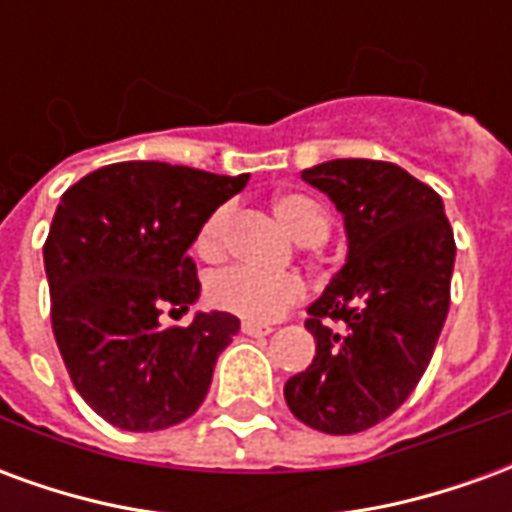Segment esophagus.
I'll return each mask as SVG.
<instances>
[{
  "instance_id": "esophagus-1",
  "label": "esophagus",
  "mask_w": 512,
  "mask_h": 512,
  "mask_svg": "<svg viewBox=\"0 0 512 512\" xmlns=\"http://www.w3.org/2000/svg\"><path fill=\"white\" fill-rule=\"evenodd\" d=\"M241 332L249 334V337H263V334H271V326H268V323L244 321L241 323Z\"/></svg>"
}]
</instances>
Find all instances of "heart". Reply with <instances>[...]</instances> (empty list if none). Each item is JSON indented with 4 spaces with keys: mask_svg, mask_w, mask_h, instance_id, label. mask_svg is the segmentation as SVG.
<instances>
[{
    "mask_svg": "<svg viewBox=\"0 0 512 512\" xmlns=\"http://www.w3.org/2000/svg\"><path fill=\"white\" fill-rule=\"evenodd\" d=\"M274 216L299 244H321L329 235L332 219L321 202L304 191H282L271 202ZM230 222V205H219L197 230L194 249L205 260H216L224 252V235ZM304 296V282L296 274H263L255 268L233 266L216 274L208 285V299L213 307L233 312L252 323L277 321Z\"/></svg>",
    "mask_w": 512,
    "mask_h": 512,
    "instance_id": "b5f03b06",
    "label": "heart"
}]
</instances>
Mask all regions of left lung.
<instances>
[{"mask_svg":"<svg viewBox=\"0 0 512 512\" xmlns=\"http://www.w3.org/2000/svg\"><path fill=\"white\" fill-rule=\"evenodd\" d=\"M301 180L343 213L348 257L307 310L315 359L285 400L304 425L348 436L395 414L425 373L450 310L455 238L439 194L397 164L334 158Z\"/></svg>","mask_w":512,"mask_h":512,"instance_id":"1","label":"left lung"}]
</instances>
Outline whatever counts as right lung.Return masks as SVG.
Segmentation results:
<instances>
[{
    "label": "right lung",
    "instance_id": "obj_1",
    "mask_svg": "<svg viewBox=\"0 0 512 512\" xmlns=\"http://www.w3.org/2000/svg\"><path fill=\"white\" fill-rule=\"evenodd\" d=\"M249 175H213L161 161H120L62 194L43 263L51 329L76 392L109 425L134 433L189 419L216 359L241 329L230 312H197L189 326L158 315L200 299L186 252Z\"/></svg>",
    "mask_w": 512,
    "mask_h": 512
}]
</instances>
